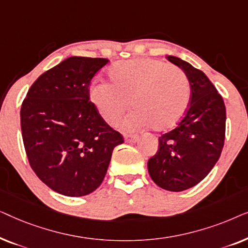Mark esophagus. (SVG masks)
Masks as SVG:
<instances>
[{"mask_svg": "<svg viewBox=\"0 0 248 248\" xmlns=\"http://www.w3.org/2000/svg\"><path fill=\"white\" fill-rule=\"evenodd\" d=\"M138 139H139V137L135 134H125V141H126L127 143H133V142H137Z\"/></svg>", "mask_w": 248, "mask_h": 248, "instance_id": "obj_1", "label": "esophagus"}]
</instances>
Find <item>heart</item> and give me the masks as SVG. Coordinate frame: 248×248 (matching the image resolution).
Here are the masks:
<instances>
[{
  "mask_svg": "<svg viewBox=\"0 0 248 248\" xmlns=\"http://www.w3.org/2000/svg\"><path fill=\"white\" fill-rule=\"evenodd\" d=\"M110 84L91 87L90 99L103 120L116 125L132 107L124 122L126 130L151 126L155 131L174 127L184 117L189 103L188 81L181 71L160 61L141 59L120 62L109 71Z\"/></svg>",
  "mask_w": 248,
  "mask_h": 248,
  "instance_id": "b5f03b06",
  "label": "heart"
}]
</instances>
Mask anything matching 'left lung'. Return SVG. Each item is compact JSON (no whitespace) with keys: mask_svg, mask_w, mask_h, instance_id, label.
<instances>
[{"mask_svg":"<svg viewBox=\"0 0 248 248\" xmlns=\"http://www.w3.org/2000/svg\"><path fill=\"white\" fill-rule=\"evenodd\" d=\"M167 60L185 72L191 99L177 126L159 137V148L149 159L148 170L161 188L181 192L199 184L218 161L225 143L226 107L201 70L178 57Z\"/></svg>","mask_w":248,"mask_h":248,"instance_id":"obj_1","label":"left lung"}]
</instances>
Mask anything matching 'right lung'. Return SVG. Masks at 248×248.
<instances>
[{
    "instance_id": "right-lung-1",
    "label": "right lung",
    "mask_w": 248,
    "mask_h": 248,
    "mask_svg": "<svg viewBox=\"0 0 248 248\" xmlns=\"http://www.w3.org/2000/svg\"><path fill=\"white\" fill-rule=\"evenodd\" d=\"M107 59L72 56L43 73L20 110L30 167L60 194L83 196L99 187L114 148L124 142L90 100L91 80Z\"/></svg>"
}]
</instances>
